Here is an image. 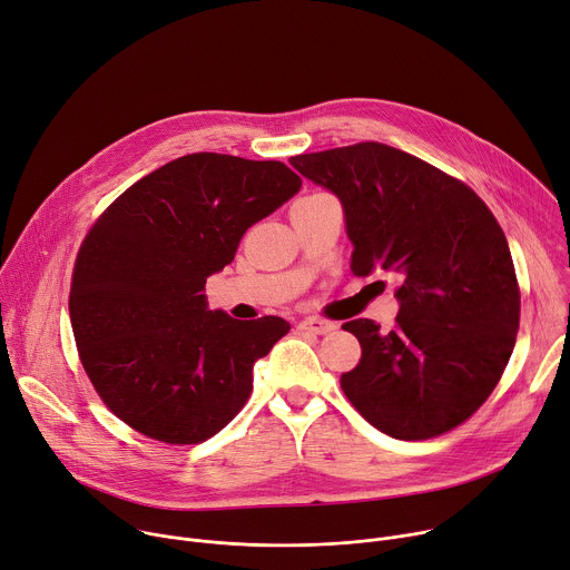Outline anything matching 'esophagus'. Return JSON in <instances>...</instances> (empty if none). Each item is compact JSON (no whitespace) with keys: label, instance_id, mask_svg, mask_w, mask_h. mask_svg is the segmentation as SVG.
<instances>
[{"label":"esophagus","instance_id":"34e87169","mask_svg":"<svg viewBox=\"0 0 570 570\" xmlns=\"http://www.w3.org/2000/svg\"><path fill=\"white\" fill-rule=\"evenodd\" d=\"M298 331L314 333V335H326V333L335 331V324H331L326 320H320V317H307V320L298 322Z\"/></svg>","mask_w":570,"mask_h":570}]
</instances>
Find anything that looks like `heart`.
Returning <instances> with one entry per match:
<instances>
[{"mask_svg": "<svg viewBox=\"0 0 570 570\" xmlns=\"http://www.w3.org/2000/svg\"><path fill=\"white\" fill-rule=\"evenodd\" d=\"M322 197H328V195H324V193H314V195H307V197H303V199H298V202H309V199H322Z\"/></svg>", "mask_w": 570, "mask_h": 570, "instance_id": "1", "label": "heart"}]
</instances>
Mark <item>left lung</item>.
I'll return each instance as SVG.
<instances>
[{
  "instance_id": "left-lung-1",
  "label": "left lung",
  "mask_w": 570,
  "mask_h": 570,
  "mask_svg": "<svg viewBox=\"0 0 570 570\" xmlns=\"http://www.w3.org/2000/svg\"><path fill=\"white\" fill-rule=\"evenodd\" d=\"M344 206L355 276H399L396 326L342 328L362 346L340 385L381 432L416 441L471 419L510 362L521 320L512 253L487 204L460 178L387 147L357 142L289 160Z\"/></svg>"
}]
</instances>
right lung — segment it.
I'll return each mask as SVG.
<instances>
[{
  "label": "right lung",
  "mask_w": 570,
  "mask_h": 570,
  "mask_svg": "<svg viewBox=\"0 0 570 570\" xmlns=\"http://www.w3.org/2000/svg\"><path fill=\"white\" fill-rule=\"evenodd\" d=\"M298 189L285 163L202 151L147 174L97 217L77 253L70 322L90 383L117 419L185 446L246 405L253 364L289 324L210 312L206 278Z\"/></svg>",
  "instance_id": "right-lung-1"
}]
</instances>
